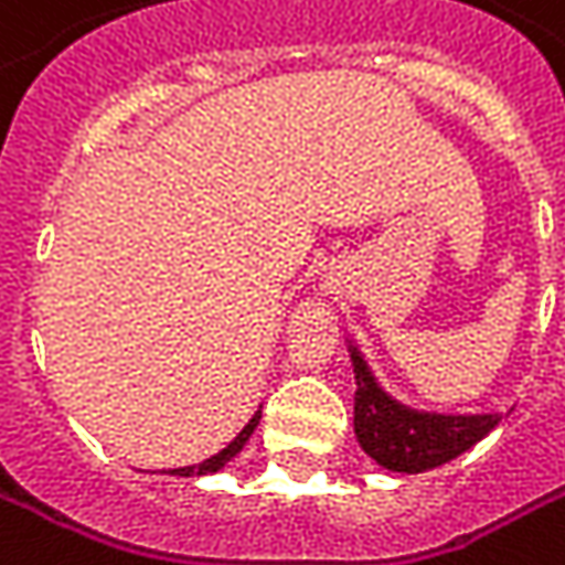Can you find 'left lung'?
<instances>
[{
    "instance_id": "obj_1",
    "label": "left lung",
    "mask_w": 565,
    "mask_h": 565,
    "mask_svg": "<svg viewBox=\"0 0 565 565\" xmlns=\"http://www.w3.org/2000/svg\"><path fill=\"white\" fill-rule=\"evenodd\" d=\"M353 375H356V397H353V431L360 447L387 472L418 476L428 469H438L450 459L472 450L478 440H484L507 413H438V409H418L413 403H403L387 394L369 369L362 350L350 334H343Z\"/></svg>"
}]
</instances>
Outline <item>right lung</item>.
<instances>
[{
    "label": "right lung",
    "mask_w": 565,
    "mask_h": 565,
    "mask_svg": "<svg viewBox=\"0 0 565 565\" xmlns=\"http://www.w3.org/2000/svg\"><path fill=\"white\" fill-rule=\"evenodd\" d=\"M259 418H263V409H256V413H253V418H249L244 428H241V435L231 440V444H227L224 450H218L215 457L203 459V462H196V466H181V469H171L168 476H181V478H193V476H196V478H200V476H212V472H222L224 466H227L231 459H234V457H237V454H241V450H244V444H246V440H249V435L256 431Z\"/></svg>",
    "instance_id": "obj_1"
}]
</instances>
